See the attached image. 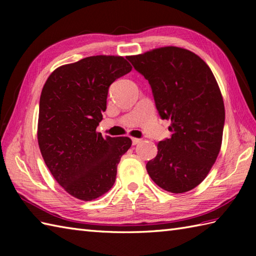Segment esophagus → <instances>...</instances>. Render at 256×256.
I'll return each mask as SVG.
<instances>
[{"label":"esophagus","instance_id":"34e87169","mask_svg":"<svg viewBox=\"0 0 256 256\" xmlns=\"http://www.w3.org/2000/svg\"><path fill=\"white\" fill-rule=\"evenodd\" d=\"M142 142V140L140 138H132V143H133V145H138V143H140Z\"/></svg>","mask_w":256,"mask_h":256}]
</instances>
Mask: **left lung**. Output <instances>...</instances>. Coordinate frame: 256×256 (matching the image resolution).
Listing matches in <instances>:
<instances>
[{
	"mask_svg": "<svg viewBox=\"0 0 256 256\" xmlns=\"http://www.w3.org/2000/svg\"><path fill=\"white\" fill-rule=\"evenodd\" d=\"M128 59L148 80L162 118L172 121V138L157 144L146 170L162 189L187 192L204 182L221 148L226 112L219 84L208 64L184 48L160 47Z\"/></svg>",
	"mask_w": 256,
	"mask_h": 256,
	"instance_id": "1",
	"label": "left lung"
}]
</instances>
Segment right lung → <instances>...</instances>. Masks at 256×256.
<instances>
[{
	"mask_svg": "<svg viewBox=\"0 0 256 256\" xmlns=\"http://www.w3.org/2000/svg\"><path fill=\"white\" fill-rule=\"evenodd\" d=\"M131 70L122 56H91L58 67L42 86L38 145L52 177L74 198L91 201L108 192L131 148V138L96 132L108 86Z\"/></svg>",
	"mask_w": 256,
	"mask_h": 256,
	"instance_id": "right-lung-1",
	"label": "right lung"
}]
</instances>
